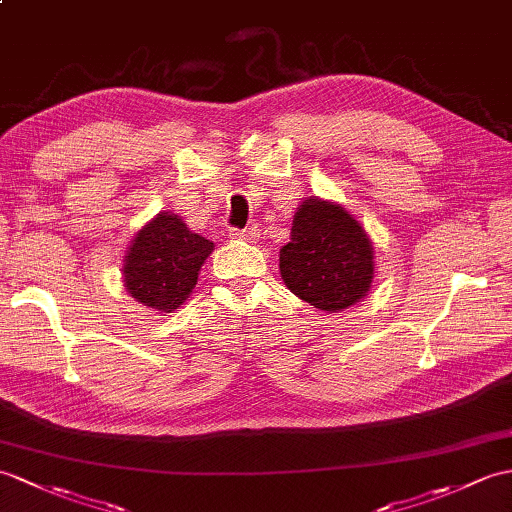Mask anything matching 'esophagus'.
<instances>
[{"instance_id": "34e87169", "label": "esophagus", "mask_w": 512, "mask_h": 512, "mask_svg": "<svg viewBox=\"0 0 512 512\" xmlns=\"http://www.w3.org/2000/svg\"><path fill=\"white\" fill-rule=\"evenodd\" d=\"M233 240H246V242H255L259 240V229L257 227H248V229H233L231 231Z\"/></svg>"}]
</instances>
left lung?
Masks as SVG:
<instances>
[{
	"instance_id": "8db88e82",
	"label": "left lung",
	"mask_w": 512,
	"mask_h": 512,
	"mask_svg": "<svg viewBox=\"0 0 512 512\" xmlns=\"http://www.w3.org/2000/svg\"><path fill=\"white\" fill-rule=\"evenodd\" d=\"M373 242L336 202L310 196L292 220L279 251L281 279L290 292L323 312H342L364 299L373 283Z\"/></svg>"
}]
</instances>
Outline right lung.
I'll list each match as a JSON object with an SVG mask.
<instances>
[{"mask_svg": "<svg viewBox=\"0 0 512 512\" xmlns=\"http://www.w3.org/2000/svg\"><path fill=\"white\" fill-rule=\"evenodd\" d=\"M213 242L192 233L172 211H161L139 229L124 257V288L141 305L170 314L196 288Z\"/></svg>", "mask_w": 512, "mask_h": 512, "instance_id": "add662e5", "label": "right lung"}]
</instances>
